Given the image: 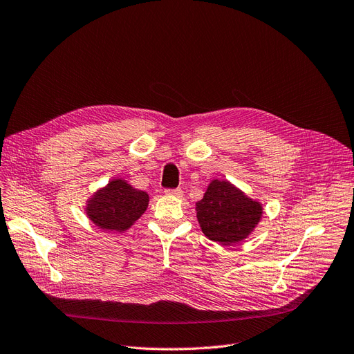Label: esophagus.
Here are the masks:
<instances>
[{
  "label": "esophagus",
  "instance_id": "esophagus-1",
  "mask_svg": "<svg viewBox=\"0 0 354 354\" xmlns=\"http://www.w3.org/2000/svg\"><path fill=\"white\" fill-rule=\"evenodd\" d=\"M165 194L169 195V196H175V198H182V195H183L182 189H179V188H176V189H165Z\"/></svg>",
  "mask_w": 354,
  "mask_h": 354
}]
</instances>
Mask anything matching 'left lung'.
Here are the masks:
<instances>
[{"mask_svg":"<svg viewBox=\"0 0 354 354\" xmlns=\"http://www.w3.org/2000/svg\"><path fill=\"white\" fill-rule=\"evenodd\" d=\"M195 211L199 227L209 240L233 245L253 233L263 207L232 182L212 179Z\"/></svg>","mask_w":354,"mask_h":354,"instance_id":"8db88e82","label":"left lung"}]
</instances>
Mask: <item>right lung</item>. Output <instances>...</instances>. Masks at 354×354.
<instances>
[{
  "label": "right lung",
  "instance_id": "1",
  "mask_svg": "<svg viewBox=\"0 0 354 354\" xmlns=\"http://www.w3.org/2000/svg\"><path fill=\"white\" fill-rule=\"evenodd\" d=\"M147 205V192L133 188L122 178H115L88 199L85 212L105 232L122 233L142 217Z\"/></svg>",
  "mask_w": 354,
  "mask_h": 354
}]
</instances>
